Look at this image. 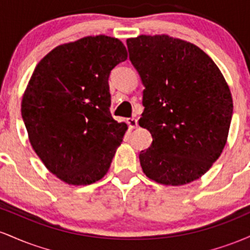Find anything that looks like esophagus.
Segmentation results:
<instances>
[{
    "instance_id": "1",
    "label": "esophagus",
    "mask_w": 250,
    "mask_h": 250,
    "mask_svg": "<svg viewBox=\"0 0 250 250\" xmlns=\"http://www.w3.org/2000/svg\"><path fill=\"white\" fill-rule=\"evenodd\" d=\"M127 123L130 129H135L137 127V120L134 119V117H130V119H127Z\"/></svg>"
}]
</instances>
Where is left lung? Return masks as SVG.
Listing matches in <instances>:
<instances>
[{"label": "left lung", "mask_w": 250, "mask_h": 250, "mask_svg": "<svg viewBox=\"0 0 250 250\" xmlns=\"http://www.w3.org/2000/svg\"><path fill=\"white\" fill-rule=\"evenodd\" d=\"M129 59L145 85L140 127L153 142L139 155L143 173L183 186L210 169L228 139L233 99L225 77L201 48L165 35L127 40Z\"/></svg>", "instance_id": "1"}]
</instances>
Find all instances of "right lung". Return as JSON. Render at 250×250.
I'll use <instances>...</instances> for the list:
<instances>
[{
    "instance_id": "1",
    "label": "right lung",
    "mask_w": 250,
    "mask_h": 250,
    "mask_svg": "<svg viewBox=\"0 0 250 250\" xmlns=\"http://www.w3.org/2000/svg\"><path fill=\"white\" fill-rule=\"evenodd\" d=\"M128 57L115 37L63 43L36 65L21 103L29 142L45 168L71 186L108 173L128 125L111 117L108 79Z\"/></svg>"
}]
</instances>
